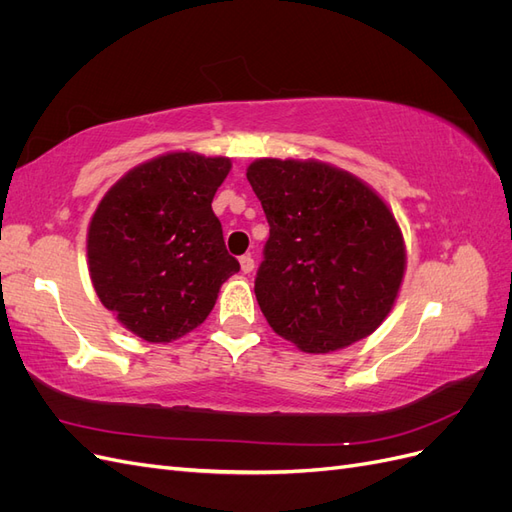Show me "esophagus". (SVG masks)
Here are the masks:
<instances>
[{
  "label": "esophagus",
  "mask_w": 512,
  "mask_h": 512,
  "mask_svg": "<svg viewBox=\"0 0 512 512\" xmlns=\"http://www.w3.org/2000/svg\"><path fill=\"white\" fill-rule=\"evenodd\" d=\"M239 262H241V271H243V273H252V271H254V258H252L250 254L241 256Z\"/></svg>",
  "instance_id": "esophagus-1"
}]
</instances>
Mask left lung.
I'll use <instances>...</instances> for the list:
<instances>
[{
  "mask_svg": "<svg viewBox=\"0 0 512 512\" xmlns=\"http://www.w3.org/2000/svg\"><path fill=\"white\" fill-rule=\"evenodd\" d=\"M247 181L269 239L254 292L271 329L309 354L374 333L395 305L406 245L384 200L342 168L262 158Z\"/></svg>",
  "mask_w": 512,
  "mask_h": 512,
  "instance_id": "1",
  "label": "left lung"
}]
</instances>
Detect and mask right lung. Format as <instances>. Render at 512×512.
<instances>
[{
    "instance_id": "add662e5",
    "label": "right lung",
    "mask_w": 512,
    "mask_h": 512,
    "mask_svg": "<svg viewBox=\"0 0 512 512\" xmlns=\"http://www.w3.org/2000/svg\"><path fill=\"white\" fill-rule=\"evenodd\" d=\"M228 158L173 151L123 175L89 222L91 284L113 316L151 344L194 331L239 271L226 252L213 196Z\"/></svg>"
}]
</instances>
